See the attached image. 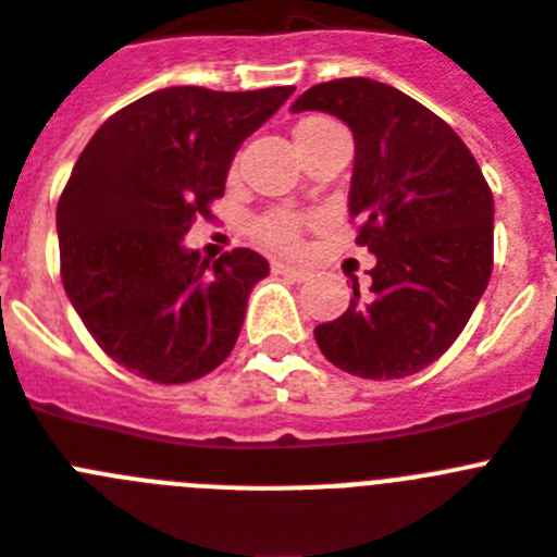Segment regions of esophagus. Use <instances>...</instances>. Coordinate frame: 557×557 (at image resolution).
Here are the masks:
<instances>
[{
    "instance_id": "34e87169",
    "label": "esophagus",
    "mask_w": 557,
    "mask_h": 557,
    "mask_svg": "<svg viewBox=\"0 0 557 557\" xmlns=\"http://www.w3.org/2000/svg\"><path fill=\"white\" fill-rule=\"evenodd\" d=\"M271 271H274V274H280V277L306 280V269H300V265H292V263H283V260H277V263H271Z\"/></svg>"
}]
</instances>
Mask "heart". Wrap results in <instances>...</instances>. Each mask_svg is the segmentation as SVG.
I'll return each mask as SVG.
<instances>
[{
  "mask_svg": "<svg viewBox=\"0 0 557 557\" xmlns=\"http://www.w3.org/2000/svg\"><path fill=\"white\" fill-rule=\"evenodd\" d=\"M331 124L329 119H306L297 124L294 129V138H302V135L314 133V129L325 127ZM300 232H302V218L292 212H271L265 214L263 221L257 223V237L271 246V249H294L297 240H300Z\"/></svg>",
  "mask_w": 557,
  "mask_h": 557,
  "instance_id": "heart-1",
  "label": "heart"
}]
</instances>
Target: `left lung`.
<instances>
[{
    "instance_id": "8db88e82",
    "label": "left lung",
    "mask_w": 557,
    "mask_h": 557,
    "mask_svg": "<svg viewBox=\"0 0 557 557\" xmlns=\"http://www.w3.org/2000/svg\"><path fill=\"white\" fill-rule=\"evenodd\" d=\"M294 112L336 115L354 133L348 212L376 265L371 288L314 339L362 380H401L465 331L493 274V191L459 135L416 98L373 78L314 84Z\"/></svg>"
}]
</instances>
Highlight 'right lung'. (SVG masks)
<instances>
[{
    "label": "right lung",
    "mask_w": 557,
    "mask_h": 557,
    "mask_svg": "<svg viewBox=\"0 0 557 557\" xmlns=\"http://www.w3.org/2000/svg\"><path fill=\"white\" fill-rule=\"evenodd\" d=\"M294 87H166L98 127L55 209L62 283L107 357L158 385L207 376L232 354L265 257L200 260L184 246L226 189L235 152Z\"/></svg>",
    "instance_id": "obj_1"
}]
</instances>
